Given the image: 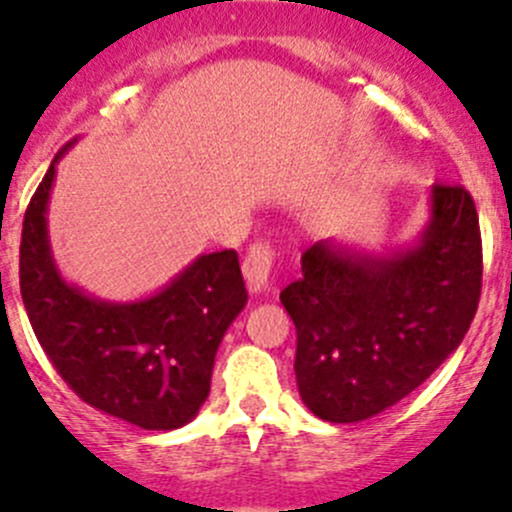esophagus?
Returning <instances> with one entry per match:
<instances>
[{
	"label": "esophagus",
	"mask_w": 512,
	"mask_h": 512,
	"mask_svg": "<svg viewBox=\"0 0 512 512\" xmlns=\"http://www.w3.org/2000/svg\"><path fill=\"white\" fill-rule=\"evenodd\" d=\"M272 262H275V252H272L270 245L260 242V245L250 247L245 262H242V272H245L247 285H250L252 293H260V290L267 288V283H270Z\"/></svg>",
	"instance_id": "obj_1"
}]
</instances>
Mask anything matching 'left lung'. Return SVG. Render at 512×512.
Returning <instances> with one entry per match:
<instances>
[{"mask_svg": "<svg viewBox=\"0 0 512 512\" xmlns=\"http://www.w3.org/2000/svg\"><path fill=\"white\" fill-rule=\"evenodd\" d=\"M300 262L303 278L280 293L298 331L300 399L326 422H361L412 394L465 338L482 288L475 202L465 186L434 184L409 250L364 255L323 240Z\"/></svg>", "mask_w": 512, "mask_h": 512, "instance_id": "left-lung-1", "label": "left lung"}]
</instances>
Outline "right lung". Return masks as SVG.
Returning <instances> with one entry per match:
<instances>
[{
  "label": "right lung",
  "mask_w": 512,
  "mask_h": 512,
  "mask_svg": "<svg viewBox=\"0 0 512 512\" xmlns=\"http://www.w3.org/2000/svg\"><path fill=\"white\" fill-rule=\"evenodd\" d=\"M65 148L22 222L19 290L32 331L90 407L141 429L184 427L207 401L219 343L247 303L237 252L197 257L161 293L136 303H105L68 285L52 260L45 219Z\"/></svg>",
  "instance_id": "add662e5"
}]
</instances>
